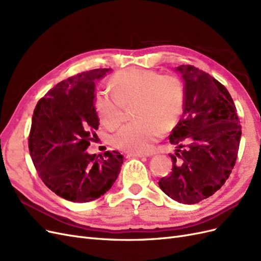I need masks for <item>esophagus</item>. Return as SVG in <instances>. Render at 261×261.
I'll use <instances>...</instances> for the list:
<instances>
[{"label": "esophagus", "instance_id": "esophagus-1", "mask_svg": "<svg viewBox=\"0 0 261 261\" xmlns=\"http://www.w3.org/2000/svg\"><path fill=\"white\" fill-rule=\"evenodd\" d=\"M148 154H144V153H138V152H133V153H128L127 156H137V158H143V156H147Z\"/></svg>", "mask_w": 261, "mask_h": 261}]
</instances>
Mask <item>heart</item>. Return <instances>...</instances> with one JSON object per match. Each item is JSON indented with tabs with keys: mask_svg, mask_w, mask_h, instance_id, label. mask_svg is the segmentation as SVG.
<instances>
[{
	"mask_svg": "<svg viewBox=\"0 0 261 261\" xmlns=\"http://www.w3.org/2000/svg\"><path fill=\"white\" fill-rule=\"evenodd\" d=\"M113 94L98 93L94 100L101 123L115 129L125 118V107H134L138 120L118 130L114 144L127 152H148L163 129L174 127L184 107V87L176 76L127 68L112 78Z\"/></svg>",
	"mask_w": 261,
	"mask_h": 261,
	"instance_id": "heart-1",
	"label": "heart"
}]
</instances>
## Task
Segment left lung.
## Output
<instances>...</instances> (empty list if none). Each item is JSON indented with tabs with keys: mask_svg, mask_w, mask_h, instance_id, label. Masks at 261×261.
I'll list each match as a JSON object with an SVG mask.
<instances>
[{
	"mask_svg": "<svg viewBox=\"0 0 261 261\" xmlns=\"http://www.w3.org/2000/svg\"><path fill=\"white\" fill-rule=\"evenodd\" d=\"M184 80L183 117L172 130V172L159 186L170 198L193 204L223 186L234 168L242 126L231 94L203 70L179 65Z\"/></svg>",
	"mask_w": 261,
	"mask_h": 261,
	"instance_id": "left-lung-1",
	"label": "left lung"
}]
</instances>
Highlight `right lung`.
Instances as JSON below:
<instances>
[{"label":"right lung","mask_w":261,"mask_h":261,"mask_svg":"<svg viewBox=\"0 0 261 261\" xmlns=\"http://www.w3.org/2000/svg\"><path fill=\"white\" fill-rule=\"evenodd\" d=\"M111 68L84 72L59 83L38 101L29 134V152L46 187L66 200L89 202L103 196L120 174L117 151L89 154L99 118L96 82Z\"/></svg>","instance_id":"1"}]
</instances>
